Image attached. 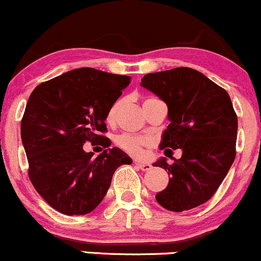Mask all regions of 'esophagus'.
I'll list each match as a JSON object with an SVG mask.
<instances>
[{
  "label": "esophagus",
  "instance_id": "34e87169",
  "mask_svg": "<svg viewBox=\"0 0 261 261\" xmlns=\"http://www.w3.org/2000/svg\"><path fill=\"white\" fill-rule=\"evenodd\" d=\"M134 164L136 167H139L141 170H143V172H147V170L151 169V164H149V163H141V162H134Z\"/></svg>",
  "mask_w": 261,
  "mask_h": 261
}]
</instances>
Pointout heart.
<instances>
[{"label": "heart", "instance_id": "obj_1", "mask_svg": "<svg viewBox=\"0 0 261 261\" xmlns=\"http://www.w3.org/2000/svg\"><path fill=\"white\" fill-rule=\"evenodd\" d=\"M154 98H148V99L145 100H152ZM121 106V100H116L112 104V107L108 109L107 112V121L113 122L114 119H115L116 113H118L119 108ZM116 145L120 147L122 151H125L126 153L133 155L135 158H141L145 155L146 149L151 148L153 146V141L149 139L147 136H139V135H130V134H124L120 135V136L116 137Z\"/></svg>", "mask_w": 261, "mask_h": 261}]
</instances>
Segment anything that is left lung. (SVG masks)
Returning <instances> with one entry per match:
<instances>
[{"label": "left lung", "mask_w": 261, "mask_h": 261, "mask_svg": "<svg viewBox=\"0 0 261 261\" xmlns=\"http://www.w3.org/2000/svg\"><path fill=\"white\" fill-rule=\"evenodd\" d=\"M141 86L168 107L170 124L161 149L167 157L181 148L180 160L166 158L154 167L168 170V187L155 195L161 206L181 212L208 201L234 162L238 120L228 93L205 74L189 67L147 73Z\"/></svg>", "instance_id": "obj_1"}]
</instances>
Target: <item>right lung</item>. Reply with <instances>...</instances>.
<instances>
[{"instance_id":"add662e5","label":"right lung","mask_w":261,"mask_h":261,"mask_svg":"<svg viewBox=\"0 0 261 261\" xmlns=\"http://www.w3.org/2000/svg\"><path fill=\"white\" fill-rule=\"evenodd\" d=\"M130 77L92 67L66 72L35 87L20 121L28 176L40 196L67 216H82L101 202L114 172L131 158L104 149L97 158L83 143L109 147L107 112Z\"/></svg>"}]
</instances>
